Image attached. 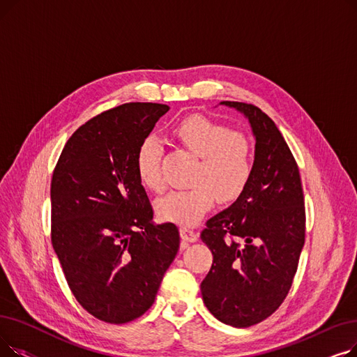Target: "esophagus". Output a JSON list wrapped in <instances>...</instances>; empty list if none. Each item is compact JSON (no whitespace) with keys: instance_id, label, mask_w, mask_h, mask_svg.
Wrapping results in <instances>:
<instances>
[{"instance_id":"1","label":"esophagus","mask_w":357,"mask_h":357,"mask_svg":"<svg viewBox=\"0 0 357 357\" xmlns=\"http://www.w3.org/2000/svg\"><path fill=\"white\" fill-rule=\"evenodd\" d=\"M181 237H182L183 241L194 243L198 238V233L192 229H188V227H181Z\"/></svg>"}]
</instances>
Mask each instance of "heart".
I'll return each mask as SVG.
<instances>
[{
  "mask_svg": "<svg viewBox=\"0 0 357 357\" xmlns=\"http://www.w3.org/2000/svg\"><path fill=\"white\" fill-rule=\"evenodd\" d=\"M181 143L198 156L191 175L192 185L158 199V215L182 226L197 224L214 205L217 195L224 202L246 191L255 169L252 140L241 131L230 130L204 116L183 119L175 127ZM136 166L142 182L152 191L165 188L160 142L149 136L137 150Z\"/></svg>",
  "mask_w": 357,
  "mask_h": 357,
  "instance_id": "obj_1",
  "label": "heart"
}]
</instances>
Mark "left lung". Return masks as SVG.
<instances>
[{"label":"left lung","instance_id":"obj_1","mask_svg":"<svg viewBox=\"0 0 357 357\" xmlns=\"http://www.w3.org/2000/svg\"><path fill=\"white\" fill-rule=\"evenodd\" d=\"M221 104L249 119L255 169L246 191L201 231L213 253L201 294L215 318L241 328L264 321L287 298L305 241V205L296 160L272 119L253 104Z\"/></svg>","mask_w":357,"mask_h":357}]
</instances>
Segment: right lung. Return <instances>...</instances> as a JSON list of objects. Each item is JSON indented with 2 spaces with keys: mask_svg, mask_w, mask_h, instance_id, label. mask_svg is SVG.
<instances>
[{
  "mask_svg": "<svg viewBox=\"0 0 357 357\" xmlns=\"http://www.w3.org/2000/svg\"><path fill=\"white\" fill-rule=\"evenodd\" d=\"M167 109L127 102L92 117L69 137L52 175L53 249L77 301L109 324L152 307L179 249L174 222L153 224L136 166L140 143Z\"/></svg>",
  "mask_w": 357,
  "mask_h": 357,
  "instance_id": "add662e5",
  "label": "right lung"
}]
</instances>
